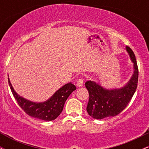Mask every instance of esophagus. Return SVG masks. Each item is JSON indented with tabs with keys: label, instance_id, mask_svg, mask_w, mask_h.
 Returning <instances> with one entry per match:
<instances>
[{
	"label": "esophagus",
	"instance_id": "1",
	"mask_svg": "<svg viewBox=\"0 0 149 149\" xmlns=\"http://www.w3.org/2000/svg\"><path fill=\"white\" fill-rule=\"evenodd\" d=\"M84 84V80L83 78H79L76 82V85L78 87H82Z\"/></svg>",
	"mask_w": 149,
	"mask_h": 149
}]
</instances>
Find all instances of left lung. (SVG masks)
I'll list each match as a JSON object with an SVG mask.
<instances>
[{
    "mask_svg": "<svg viewBox=\"0 0 149 149\" xmlns=\"http://www.w3.org/2000/svg\"><path fill=\"white\" fill-rule=\"evenodd\" d=\"M126 49L134 64V73L124 87L108 90L92 80L85 83L89 92L87 111L93 118L103 119L117 116L127 107L136 91L139 76L137 64L132 49L126 46Z\"/></svg>",
    "mask_w": 149,
    "mask_h": 149,
    "instance_id": "8db88e82",
    "label": "left lung"
}]
</instances>
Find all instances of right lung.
<instances>
[{"label": "right lung", "instance_id": "right-lung-1", "mask_svg": "<svg viewBox=\"0 0 149 149\" xmlns=\"http://www.w3.org/2000/svg\"><path fill=\"white\" fill-rule=\"evenodd\" d=\"M8 83L15 99L22 110L29 116L42 120H53L60 115L65 102L76 88L71 83L64 85L57 90L49 100L44 102H31L19 96L15 91L8 78Z\"/></svg>", "mask_w": 149, "mask_h": 149}]
</instances>
